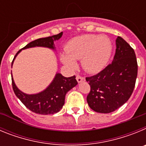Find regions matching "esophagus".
Listing matches in <instances>:
<instances>
[{
    "label": "esophagus",
    "mask_w": 146,
    "mask_h": 146,
    "mask_svg": "<svg viewBox=\"0 0 146 146\" xmlns=\"http://www.w3.org/2000/svg\"><path fill=\"white\" fill-rule=\"evenodd\" d=\"M76 79H77V82H81L82 81L85 80L84 77H82V76H80V75H77V77H76Z\"/></svg>",
    "instance_id": "obj_1"
}]
</instances>
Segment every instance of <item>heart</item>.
I'll return each mask as SVG.
<instances>
[{
    "instance_id": "b5f03b06",
    "label": "heart",
    "mask_w": 146,
    "mask_h": 146,
    "mask_svg": "<svg viewBox=\"0 0 146 146\" xmlns=\"http://www.w3.org/2000/svg\"><path fill=\"white\" fill-rule=\"evenodd\" d=\"M66 52L60 54V60L64 65L73 69L76 60H81L86 72L91 74L104 69L111 56L113 44L105 35L85 34L74 37L67 42Z\"/></svg>"
}]
</instances>
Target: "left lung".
Here are the masks:
<instances>
[{
	"label": "left lung",
	"mask_w": 146,
	"mask_h": 146,
	"mask_svg": "<svg viewBox=\"0 0 146 146\" xmlns=\"http://www.w3.org/2000/svg\"><path fill=\"white\" fill-rule=\"evenodd\" d=\"M113 62L95 75L86 77L91 86L87 96L95 112L109 113L128 101L137 76V62L133 48L121 37L116 38Z\"/></svg>",
	"instance_id": "obj_1"
}]
</instances>
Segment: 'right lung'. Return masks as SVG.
<instances>
[{"label": "right lung", "instance_id": "1", "mask_svg": "<svg viewBox=\"0 0 146 146\" xmlns=\"http://www.w3.org/2000/svg\"><path fill=\"white\" fill-rule=\"evenodd\" d=\"M62 35L63 32H60L57 35L38 38L30 42L22 50L34 47H44L54 50V42L58 40ZM22 50H19L15 55L11 63V66L15 58ZM11 82L13 90L17 97L28 109L33 113L41 115L54 114L60 111L65 102L66 93L77 85L75 75L65 77L60 73H57L51 84L43 91L36 94H26L17 88L13 77H11Z\"/></svg>", "mask_w": 146, "mask_h": 146}]
</instances>
